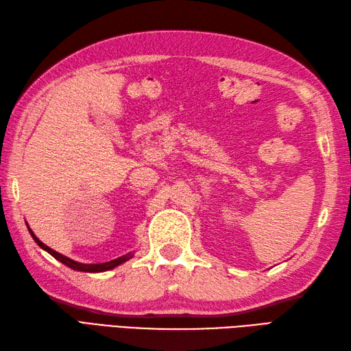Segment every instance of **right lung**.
<instances>
[{"mask_svg":"<svg viewBox=\"0 0 351 351\" xmlns=\"http://www.w3.org/2000/svg\"><path fill=\"white\" fill-rule=\"evenodd\" d=\"M26 227H28L32 239L35 240V243H37L43 250H46V252L50 254L53 258H56L59 263L65 264L66 267L75 269V271H83V273H104V271H110V269L121 265V264L125 263V261H129V259L133 258V255H134V254L129 252V254H125V255H123V256L115 258V259H112V261H108V263H102V264H83V263L74 261V259H71V258H68V256H65V255H62V254L56 252V250H53V249L49 247L47 245H44L43 241H41L37 236L34 234V231L29 228L28 222H26Z\"/></svg>","mask_w":351,"mask_h":351,"instance_id":"obj_1","label":"right lung"}]
</instances>
